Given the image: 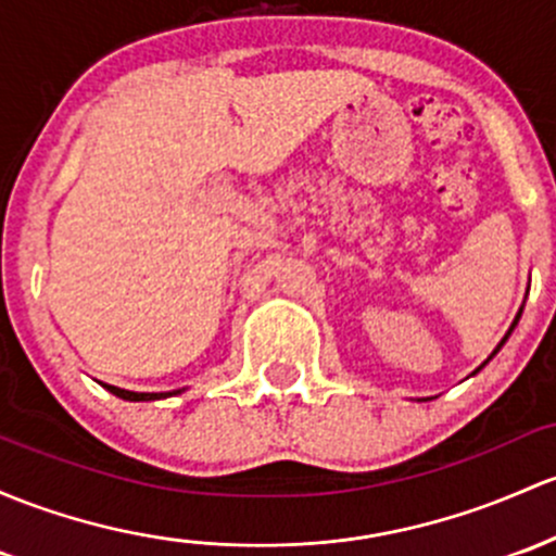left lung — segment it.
I'll return each instance as SVG.
<instances>
[{"label": "left lung", "instance_id": "left-lung-1", "mask_svg": "<svg viewBox=\"0 0 556 556\" xmlns=\"http://www.w3.org/2000/svg\"><path fill=\"white\" fill-rule=\"evenodd\" d=\"M517 320H519V315H517V318H515V324H511V328L517 326ZM511 328H509V333H511ZM504 342H506V337H504ZM504 342H501V344H504ZM501 344H498V348H501Z\"/></svg>", "mask_w": 556, "mask_h": 556}]
</instances>
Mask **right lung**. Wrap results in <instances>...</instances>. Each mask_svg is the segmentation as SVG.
<instances>
[{
  "label": "right lung",
  "instance_id": "1",
  "mask_svg": "<svg viewBox=\"0 0 556 556\" xmlns=\"http://www.w3.org/2000/svg\"><path fill=\"white\" fill-rule=\"evenodd\" d=\"M105 390L113 392V395L122 400H135V403H140V400H161L166 395H175V392H129V390H118V387H111V384H105Z\"/></svg>",
  "mask_w": 556,
  "mask_h": 556
}]
</instances>
